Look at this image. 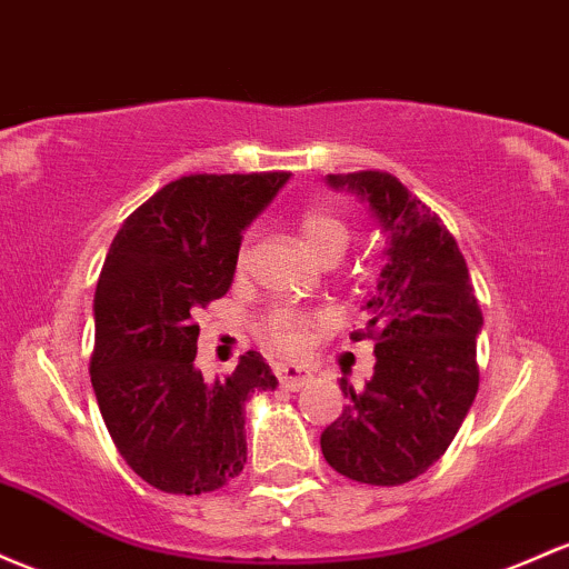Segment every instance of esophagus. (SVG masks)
I'll list each match as a JSON object with an SVG mask.
<instances>
[{
  "mask_svg": "<svg viewBox=\"0 0 569 569\" xmlns=\"http://www.w3.org/2000/svg\"><path fill=\"white\" fill-rule=\"evenodd\" d=\"M278 380L286 391H299V389H305V386L313 383V376H310L308 370H302V367L286 365L278 370Z\"/></svg>",
  "mask_w": 569,
  "mask_h": 569,
  "instance_id": "1",
  "label": "esophagus"
}]
</instances>
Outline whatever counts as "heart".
<instances>
[{
	"label": "heart",
	"mask_w": 569,
	"mask_h": 569,
	"mask_svg": "<svg viewBox=\"0 0 569 569\" xmlns=\"http://www.w3.org/2000/svg\"><path fill=\"white\" fill-rule=\"evenodd\" d=\"M299 237H302L305 248L316 256L323 264H335L342 253H346L348 242H351V223L346 216L337 213L329 204H310L302 210L297 221ZM321 327V318L313 313H305L297 308H272L261 321V335L267 342L280 353H297L302 351L308 342L310 329Z\"/></svg>",
	"instance_id": "1"
}]
</instances>
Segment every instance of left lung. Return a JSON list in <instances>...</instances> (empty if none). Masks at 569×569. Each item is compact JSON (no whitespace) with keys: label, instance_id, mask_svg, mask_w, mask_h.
Segmentation results:
<instances>
[{"label":"left lung","instance_id":"1","mask_svg":"<svg viewBox=\"0 0 569 569\" xmlns=\"http://www.w3.org/2000/svg\"><path fill=\"white\" fill-rule=\"evenodd\" d=\"M327 183L367 204L386 234V264L367 327L351 335L376 340V372L365 389L340 378L348 405L323 429L321 451L359 483H408L446 453L478 395L483 313L457 240L395 174H327Z\"/></svg>","mask_w":569,"mask_h":569}]
</instances>
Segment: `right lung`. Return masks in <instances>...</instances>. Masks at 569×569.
<instances>
[{"label":"right lung","mask_w":569,"mask_h":569,"mask_svg":"<svg viewBox=\"0 0 569 569\" xmlns=\"http://www.w3.org/2000/svg\"><path fill=\"white\" fill-rule=\"evenodd\" d=\"M289 172L189 174L134 210L93 295L91 386L123 461L167 495L221 489L246 465V402L278 378L248 351L232 376L193 367L199 308L232 286L242 232Z\"/></svg>","instance_id":"obj_1"}]
</instances>
